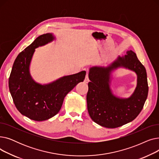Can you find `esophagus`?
Instances as JSON below:
<instances>
[{
  "label": "esophagus",
  "instance_id": "1",
  "mask_svg": "<svg viewBox=\"0 0 159 159\" xmlns=\"http://www.w3.org/2000/svg\"><path fill=\"white\" fill-rule=\"evenodd\" d=\"M89 80V77H88V73H87L86 75L85 79H84V82H85L86 83H88Z\"/></svg>",
  "mask_w": 159,
  "mask_h": 159
}]
</instances>
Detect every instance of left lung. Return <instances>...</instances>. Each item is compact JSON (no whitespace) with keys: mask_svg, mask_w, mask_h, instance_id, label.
<instances>
[{"mask_svg":"<svg viewBox=\"0 0 159 159\" xmlns=\"http://www.w3.org/2000/svg\"><path fill=\"white\" fill-rule=\"evenodd\" d=\"M124 66L138 75V85L128 99L114 96L109 86L112 70ZM88 91L86 100L91 119L101 126L115 128L134 120L143 110L148 94L147 73L144 66L131 50L124 57L107 67H93L89 69Z\"/></svg>","mask_w":159,"mask_h":159,"instance_id":"obj_1","label":"left lung"}]
</instances>
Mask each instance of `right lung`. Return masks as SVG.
<instances>
[{
    "label": "right lung",
    "mask_w": 159,
    "mask_h": 159,
    "mask_svg": "<svg viewBox=\"0 0 159 159\" xmlns=\"http://www.w3.org/2000/svg\"><path fill=\"white\" fill-rule=\"evenodd\" d=\"M52 34L38 37L20 52L13 63L9 78V88L16 109L23 115L35 121L53 117L60 111L64 98L85 79L86 71L63 77L47 85L33 80L29 66L35 49L53 40Z\"/></svg>",
    "instance_id": "right-lung-1"
}]
</instances>
